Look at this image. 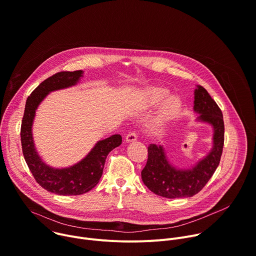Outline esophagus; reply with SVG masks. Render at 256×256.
<instances>
[{
	"label": "esophagus",
	"instance_id": "34e87169",
	"mask_svg": "<svg viewBox=\"0 0 256 256\" xmlns=\"http://www.w3.org/2000/svg\"><path fill=\"white\" fill-rule=\"evenodd\" d=\"M136 134L134 132H130L126 134V142H136Z\"/></svg>",
	"mask_w": 256,
	"mask_h": 256
}]
</instances>
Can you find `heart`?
<instances>
[{
    "mask_svg": "<svg viewBox=\"0 0 256 256\" xmlns=\"http://www.w3.org/2000/svg\"><path fill=\"white\" fill-rule=\"evenodd\" d=\"M168 95V90L163 87H151L146 90L140 98V103L144 106H152L162 101ZM182 100L179 96H170L162 105L159 112L157 124L166 122L175 118L181 110Z\"/></svg>",
    "mask_w": 256,
    "mask_h": 256,
    "instance_id": "heart-1",
    "label": "heart"
}]
</instances>
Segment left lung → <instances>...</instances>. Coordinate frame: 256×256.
I'll use <instances>...</instances> for the list:
<instances>
[{
	"mask_svg": "<svg viewBox=\"0 0 256 256\" xmlns=\"http://www.w3.org/2000/svg\"><path fill=\"white\" fill-rule=\"evenodd\" d=\"M194 110L198 122L212 126V148L210 153L190 169H178L170 164L162 144L148 147V161L142 170V180L155 194L167 198H192L198 194L220 163L224 147V120L220 107L208 91L198 86L194 90Z\"/></svg>",
	"mask_w": 256,
	"mask_h": 256,
	"instance_id": "8db88e82",
	"label": "left lung"
}]
</instances>
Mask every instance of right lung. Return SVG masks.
I'll return each mask as SVG.
<instances>
[{"label": "right lung", "instance_id": "1", "mask_svg": "<svg viewBox=\"0 0 256 256\" xmlns=\"http://www.w3.org/2000/svg\"><path fill=\"white\" fill-rule=\"evenodd\" d=\"M83 72L81 70L60 72L40 84L26 100L21 124L22 152L29 170L42 188L58 196H79L95 188L102 176L107 155L122 142L120 134H114L99 140L84 159L75 165L62 169L46 165L36 151L32 136V124L36 109L50 92L78 84Z\"/></svg>", "mask_w": 256, "mask_h": 256}]
</instances>
